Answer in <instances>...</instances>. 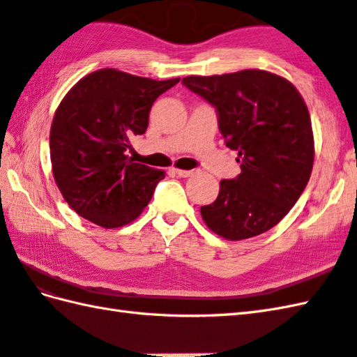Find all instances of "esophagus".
Returning a JSON list of instances; mask_svg holds the SVG:
<instances>
[{
    "label": "esophagus",
    "mask_w": 357,
    "mask_h": 357,
    "mask_svg": "<svg viewBox=\"0 0 357 357\" xmlns=\"http://www.w3.org/2000/svg\"><path fill=\"white\" fill-rule=\"evenodd\" d=\"M173 172L176 173L179 178H188L196 173V170H183V169H173Z\"/></svg>",
    "instance_id": "1"
}]
</instances>
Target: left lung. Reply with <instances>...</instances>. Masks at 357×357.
I'll return each mask as SVG.
<instances>
[{
	"instance_id": "8db88e82",
	"label": "left lung",
	"mask_w": 357,
	"mask_h": 357,
	"mask_svg": "<svg viewBox=\"0 0 357 357\" xmlns=\"http://www.w3.org/2000/svg\"><path fill=\"white\" fill-rule=\"evenodd\" d=\"M183 84L216 109L219 130L241 164L236 178L219 183L216 201L201 207L204 222L229 241L268 231L299 199L313 170L304 98L288 79L259 69L192 75Z\"/></svg>"
}]
</instances>
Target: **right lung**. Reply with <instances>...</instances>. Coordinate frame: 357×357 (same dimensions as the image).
<instances>
[{
	"instance_id": "add662e5",
	"label": "right lung",
	"mask_w": 357,
	"mask_h": 357,
	"mask_svg": "<svg viewBox=\"0 0 357 357\" xmlns=\"http://www.w3.org/2000/svg\"><path fill=\"white\" fill-rule=\"evenodd\" d=\"M178 82L101 69L81 78L63 98L50 127L52 172L79 216L116 229L147 207L165 173L128 159V139L146 133L151 105Z\"/></svg>"
}]
</instances>
